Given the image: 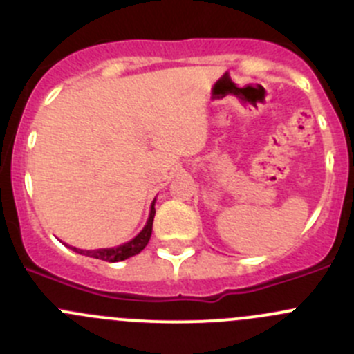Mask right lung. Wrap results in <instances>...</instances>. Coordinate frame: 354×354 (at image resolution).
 Returning <instances> with one entry per match:
<instances>
[{"instance_id": "add662e5", "label": "right lung", "mask_w": 354, "mask_h": 354, "mask_svg": "<svg viewBox=\"0 0 354 354\" xmlns=\"http://www.w3.org/2000/svg\"><path fill=\"white\" fill-rule=\"evenodd\" d=\"M154 203L156 202H152L151 216H149V221H147V224H145V227L140 231V234H137V236H135L131 241H128V243L116 246V248H102V250L71 248V250H73V252H77V253H80V255H87V257H92V259L104 260V262H120V260L130 259V257L137 255V253H140L142 250L147 246L149 240H151L152 223H154V216H156Z\"/></svg>"}]
</instances>
